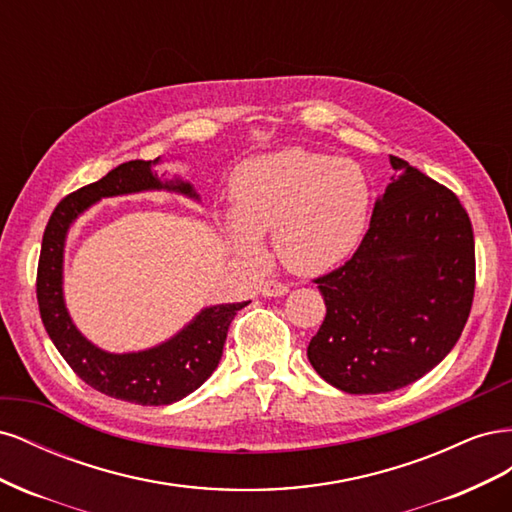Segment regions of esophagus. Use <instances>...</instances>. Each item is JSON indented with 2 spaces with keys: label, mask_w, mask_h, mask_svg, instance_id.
Returning <instances> with one entry per match:
<instances>
[{
  "label": "esophagus",
  "mask_w": 512,
  "mask_h": 512,
  "mask_svg": "<svg viewBox=\"0 0 512 512\" xmlns=\"http://www.w3.org/2000/svg\"><path fill=\"white\" fill-rule=\"evenodd\" d=\"M286 292H288V286L282 282L269 280V282H262V286H260L262 297H284Z\"/></svg>",
  "instance_id": "esophagus-1"
}]
</instances>
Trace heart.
Returning a JSON list of instances; mask_svg holds the SVG:
<instances>
[{"mask_svg": "<svg viewBox=\"0 0 512 512\" xmlns=\"http://www.w3.org/2000/svg\"><path fill=\"white\" fill-rule=\"evenodd\" d=\"M235 211L224 235L243 258H265L260 235L273 232L282 265L299 275L329 273L361 245L371 188L363 168L324 153L288 149L245 162L230 183Z\"/></svg>", "mask_w": 512, "mask_h": 512, "instance_id": "1", "label": "heart"}]
</instances>
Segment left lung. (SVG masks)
I'll use <instances>...</instances> for the list:
<instances>
[{
	"label": "left lung",
	"mask_w": 512,
	"mask_h": 512,
	"mask_svg": "<svg viewBox=\"0 0 512 512\" xmlns=\"http://www.w3.org/2000/svg\"><path fill=\"white\" fill-rule=\"evenodd\" d=\"M376 200L359 250L314 280L327 305L307 346L320 378L350 395L423 378L466 327L476 282L474 232L459 198L406 160Z\"/></svg>",
	"instance_id": "left-lung-1"
}]
</instances>
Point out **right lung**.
Instances as JSON below:
<instances>
[{
  "label": "right lung",
  "mask_w": 512,
  "mask_h": 512,
  "mask_svg": "<svg viewBox=\"0 0 512 512\" xmlns=\"http://www.w3.org/2000/svg\"><path fill=\"white\" fill-rule=\"evenodd\" d=\"M160 164L162 158L119 164L100 181L89 183L61 200L44 230L36 277L42 324L74 374L91 389L138 406H168L194 393L218 367L230 322L235 320L239 309L250 303L205 307L168 342L141 352H104L74 327L61 288L68 228L85 209L108 196L170 190L198 200L188 181H162L158 177Z\"/></svg>",
  "instance_id": "add662e5"
}]
</instances>
